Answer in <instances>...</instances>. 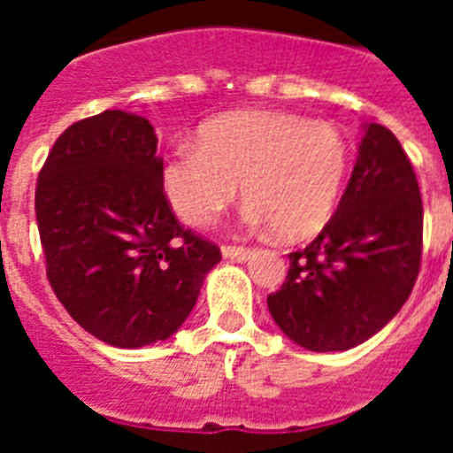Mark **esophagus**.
Masks as SVG:
<instances>
[{
  "instance_id": "1",
  "label": "esophagus",
  "mask_w": 453,
  "mask_h": 453,
  "mask_svg": "<svg viewBox=\"0 0 453 453\" xmlns=\"http://www.w3.org/2000/svg\"><path fill=\"white\" fill-rule=\"evenodd\" d=\"M222 256L224 258H235V261H245L250 256V250L240 245H222Z\"/></svg>"
}]
</instances>
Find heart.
Instances as JSON below:
<instances>
[{
	"mask_svg": "<svg viewBox=\"0 0 453 453\" xmlns=\"http://www.w3.org/2000/svg\"><path fill=\"white\" fill-rule=\"evenodd\" d=\"M349 170V145L334 124L281 111H238L203 124L197 147L174 150L163 188L174 213L208 226L242 197L247 219L283 240H306L329 224Z\"/></svg>",
	"mask_w": 453,
	"mask_h": 453,
	"instance_id": "obj_1",
	"label": "heart"
}]
</instances>
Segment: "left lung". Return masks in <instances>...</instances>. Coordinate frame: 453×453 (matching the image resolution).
Returning <instances> with one entry per match:
<instances>
[{
	"instance_id": "left-lung-1",
	"label": "left lung",
	"mask_w": 453,
	"mask_h": 453,
	"mask_svg": "<svg viewBox=\"0 0 453 453\" xmlns=\"http://www.w3.org/2000/svg\"><path fill=\"white\" fill-rule=\"evenodd\" d=\"M422 197L390 129L367 124L334 218L292 251L267 297L279 329L311 351H345L386 326L411 297L422 261Z\"/></svg>"
}]
</instances>
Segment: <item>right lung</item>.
<instances>
[{"label": "right lung", "instance_id": "right-lung-1", "mask_svg": "<svg viewBox=\"0 0 453 453\" xmlns=\"http://www.w3.org/2000/svg\"><path fill=\"white\" fill-rule=\"evenodd\" d=\"M156 145L150 119L104 111L58 135L35 188L51 290L119 349L170 338L222 258L172 213Z\"/></svg>", "mask_w": 453, "mask_h": 453}]
</instances>
